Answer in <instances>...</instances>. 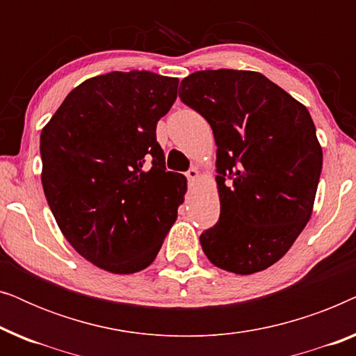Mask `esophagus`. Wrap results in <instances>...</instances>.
Returning a JSON list of instances; mask_svg holds the SVG:
<instances>
[{
    "label": "esophagus",
    "mask_w": 356,
    "mask_h": 356,
    "mask_svg": "<svg viewBox=\"0 0 356 356\" xmlns=\"http://www.w3.org/2000/svg\"><path fill=\"white\" fill-rule=\"evenodd\" d=\"M186 178L189 179V181H196V179L199 178V170L196 168V167H193V168H189L188 172H186Z\"/></svg>",
    "instance_id": "obj_1"
}]
</instances>
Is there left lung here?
Listing matches in <instances>:
<instances>
[{
  "mask_svg": "<svg viewBox=\"0 0 356 356\" xmlns=\"http://www.w3.org/2000/svg\"><path fill=\"white\" fill-rule=\"evenodd\" d=\"M179 99L211 124L220 218L201 233L213 266L240 275L274 264L308 223L323 170L309 111L261 72L197 71Z\"/></svg>",
  "mask_w": 356,
  "mask_h": 356,
  "instance_id": "obj_1",
  "label": "left lung"
}]
</instances>
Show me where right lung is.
I'll return each instance as SVG.
<instances>
[{
	"label": "right lung",
	"mask_w": 356,
	"mask_h": 356,
	"mask_svg": "<svg viewBox=\"0 0 356 356\" xmlns=\"http://www.w3.org/2000/svg\"><path fill=\"white\" fill-rule=\"evenodd\" d=\"M177 89V77L150 71L92 77L42 129L48 206L71 246L100 269H145L177 220L186 178L165 168L155 134Z\"/></svg>",
	"instance_id": "add662e5"
}]
</instances>
